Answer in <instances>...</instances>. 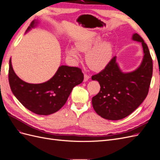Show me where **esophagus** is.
Returning <instances> with one entry per match:
<instances>
[{
	"instance_id": "1",
	"label": "esophagus",
	"mask_w": 160,
	"mask_h": 160,
	"mask_svg": "<svg viewBox=\"0 0 160 160\" xmlns=\"http://www.w3.org/2000/svg\"><path fill=\"white\" fill-rule=\"evenodd\" d=\"M89 77H89L88 75L85 74V75H84V81H88V79H89Z\"/></svg>"
}]
</instances>
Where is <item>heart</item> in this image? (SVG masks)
I'll list each match as a JSON object with an SVG mask.
<instances>
[{"label": "heart", "instance_id": "b5f03b06", "mask_svg": "<svg viewBox=\"0 0 160 160\" xmlns=\"http://www.w3.org/2000/svg\"><path fill=\"white\" fill-rule=\"evenodd\" d=\"M101 41V38L99 36L77 41L75 43L76 49L72 47L67 48V55L75 61H78L79 55L77 50L83 52H88L85 56L87 65L93 70H102L109 64L112 58L113 52L111 45L109 42L100 43Z\"/></svg>", "mask_w": 160, "mask_h": 160}]
</instances>
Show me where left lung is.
Listing matches in <instances>:
<instances>
[{"instance_id":"8db88e82","label":"left lung","mask_w":160,"mask_h":160,"mask_svg":"<svg viewBox=\"0 0 160 160\" xmlns=\"http://www.w3.org/2000/svg\"><path fill=\"white\" fill-rule=\"evenodd\" d=\"M133 40L141 42L143 59L136 70L124 73L121 71L113 57L99 73L92 76L100 85V91L92 98L94 110L108 120L125 118L136 109L146 98L153 73V61L148 45L138 34Z\"/></svg>"}]
</instances>
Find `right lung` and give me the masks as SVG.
Listing matches in <instances>:
<instances>
[{
    "instance_id": "obj_1",
    "label": "right lung",
    "mask_w": 160,
    "mask_h": 160,
    "mask_svg": "<svg viewBox=\"0 0 160 160\" xmlns=\"http://www.w3.org/2000/svg\"><path fill=\"white\" fill-rule=\"evenodd\" d=\"M35 22L32 21L28 30L35 27ZM83 79L79 67L62 65L45 83H28L18 78L9 61L8 81L12 93L24 107L37 115H47L59 111L65 104L72 89Z\"/></svg>"
}]
</instances>
